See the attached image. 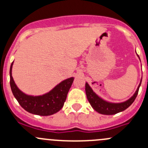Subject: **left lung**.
I'll use <instances>...</instances> for the list:
<instances>
[{
  "mask_svg": "<svg viewBox=\"0 0 148 148\" xmlns=\"http://www.w3.org/2000/svg\"><path fill=\"white\" fill-rule=\"evenodd\" d=\"M137 56H138L139 59H140V57H139L138 54H137ZM141 82L142 79L141 80H140V84L138 85V89H137V90L135 91V94H134L129 99H127V100L125 101V102H123L120 103L110 102L103 99L102 98H101L100 97L98 96V95L92 90V89L90 87V86H89V84L87 82H86V84H85V91H86V97H87L88 101H89V102L90 103L92 108H93L95 111L100 113V114H102L112 115V114H117V113L120 112L124 111V110H125L127 108H128V107L133 103L135 98L138 96L139 88H140Z\"/></svg>",
  "mask_w": 148,
  "mask_h": 148,
  "instance_id": "8db88e82",
  "label": "left lung"
}]
</instances>
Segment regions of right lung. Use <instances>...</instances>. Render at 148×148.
<instances>
[{
  "instance_id": "right-lung-1",
  "label": "right lung",
  "mask_w": 148,
  "mask_h": 148,
  "mask_svg": "<svg viewBox=\"0 0 148 148\" xmlns=\"http://www.w3.org/2000/svg\"><path fill=\"white\" fill-rule=\"evenodd\" d=\"M12 62L10 68V84L13 95L25 110L34 114L49 116L55 114L63 107L74 77H70L56 85L50 92L39 96L23 93L18 88L12 77Z\"/></svg>"
}]
</instances>
